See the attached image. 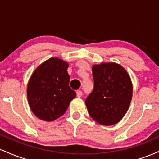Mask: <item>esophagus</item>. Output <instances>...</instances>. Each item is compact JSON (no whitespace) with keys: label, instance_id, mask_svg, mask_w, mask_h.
<instances>
[{"label":"esophagus","instance_id":"1","mask_svg":"<svg viewBox=\"0 0 159 159\" xmlns=\"http://www.w3.org/2000/svg\"><path fill=\"white\" fill-rule=\"evenodd\" d=\"M76 93H77V96L78 97H81V96L83 95V93H82L81 90H77V92H76Z\"/></svg>","mask_w":159,"mask_h":159}]
</instances>
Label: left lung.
Wrapping results in <instances>:
<instances>
[{"label":"left lung","instance_id":"1","mask_svg":"<svg viewBox=\"0 0 159 159\" xmlns=\"http://www.w3.org/2000/svg\"><path fill=\"white\" fill-rule=\"evenodd\" d=\"M94 87L85 100L89 114L102 125L123 117L132 97V84L125 69L115 63L93 66Z\"/></svg>","mask_w":159,"mask_h":159}]
</instances>
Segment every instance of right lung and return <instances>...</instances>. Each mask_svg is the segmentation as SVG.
Masks as SVG:
<instances>
[{
	"mask_svg": "<svg viewBox=\"0 0 159 159\" xmlns=\"http://www.w3.org/2000/svg\"><path fill=\"white\" fill-rule=\"evenodd\" d=\"M68 63L52 57L42 63L27 84L29 105L40 120L53 121L61 116L76 93L69 87Z\"/></svg>",
	"mask_w": 159,
	"mask_h": 159,
	"instance_id": "right-lung-1",
	"label": "right lung"
}]
</instances>
